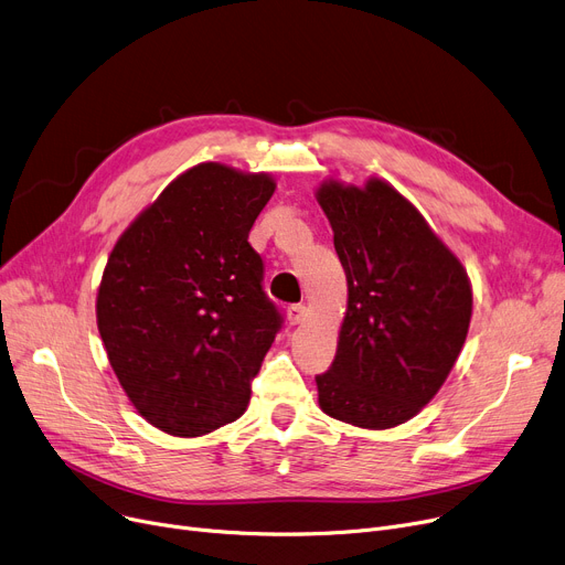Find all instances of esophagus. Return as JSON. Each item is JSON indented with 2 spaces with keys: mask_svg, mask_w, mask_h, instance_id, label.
Segmentation results:
<instances>
[{
  "mask_svg": "<svg viewBox=\"0 0 565 565\" xmlns=\"http://www.w3.org/2000/svg\"><path fill=\"white\" fill-rule=\"evenodd\" d=\"M286 316H288L290 324H300L305 320V316H307V309L302 305H290L286 309Z\"/></svg>",
  "mask_w": 565,
  "mask_h": 565,
  "instance_id": "1",
  "label": "esophagus"
}]
</instances>
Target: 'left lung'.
<instances>
[{
    "label": "left lung",
    "instance_id": "left-lung-1",
    "mask_svg": "<svg viewBox=\"0 0 565 565\" xmlns=\"http://www.w3.org/2000/svg\"><path fill=\"white\" fill-rule=\"evenodd\" d=\"M318 203L348 279L337 358L316 375L318 403L339 422L394 428L458 360L471 318L467 273L417 207L377 178L364 190L324 183Z\"/></svg>",
    "mask_w": 565,
    "mask_h": 565
}]
</instances>
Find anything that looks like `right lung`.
Wrapping results in <instances>:
<instances>
[{"mask_svg":"<svg viewBox=\"0 0 565 565\" xmlns=\"http://www.w3.org/2000/svg\"><path fill=\"white\" fill-rule=\"evenodd\" d=\"M275 181L196 164L114 245L98 288L109 364L141 417L199 437L243 417L284 318L249 231Z\"/></svg>","mask_w":565,"mask_h":565,"instance_id":"obj_1","label":"right lung"}]
</instances>
